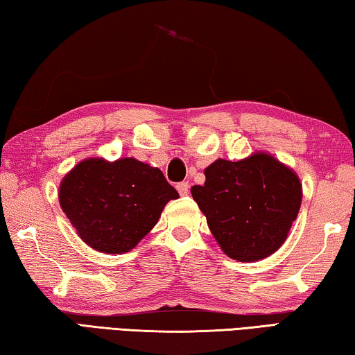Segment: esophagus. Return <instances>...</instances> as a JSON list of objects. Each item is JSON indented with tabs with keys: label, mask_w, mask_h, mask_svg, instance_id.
<instances>
[{
	"label": "esophagus",
	"mask_w": 355,
	"mask_h": 355,
	"mask_svg": "<svg viewBox=\"0 0 355 355\" xmlns=\"http://www.w3.org/2000/svg\"><path fill=\"white\" fill-rule=\"evenodd\" d=\"M177 191L180 196H188L189 194V183L188 182H182L177 184Z\"/></svg>",
	"instance_id": "esophagus-1"
}]
</instances>
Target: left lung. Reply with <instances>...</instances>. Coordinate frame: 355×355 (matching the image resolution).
<instances>
[{
	"mask_svg": "<svg viewBox=\"0 0 355 355\" xmlns=\"http://www.w3.org/2000/svg\"><path fill=\"white\" fill-rule=\"evenodd\" d=\"M205 177L191 194L230 257L259 261L284 243L302 197L292 169L267 153H254L241 161L217 159Z\"/></svg>",
	"mask_w": 355,
	"mask_h": 355,
	"instance_id": "left-lung-1",
	"label": "left lung"
}]
</instances>
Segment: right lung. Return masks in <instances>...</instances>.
Returning <instances> with one entry per match:
<instances>
[{
	"label": "right lung",
	"mask_w": 355,
	"mask_h": 355,
	"mask_svg": "<svg viewBox=\"0 0 355 355\" xmlns=\"http://www.w3.org/2000/svg\"><path fill=\"white\" fill-rule=\"evenodd\" d=\"M178 198L157 167L135 158L85 159L63 178L59 200L77 234L102 253L132 250Z\"/></svg>",
	"instance_id": "add662e5"
}]
</instances>
